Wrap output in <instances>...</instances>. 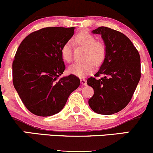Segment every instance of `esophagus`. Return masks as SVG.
<instances>
[{
    "mask_svg": "<svg viewBox=\"0 0 153 153\" xmlns=\"http://www.w3.org/2000/svg\"><path fill=\"white\" fill-rule=\"evenodd\" d=\"M80 83H81L82 85H87V81L85 80V79L81 78V79H80Z\"/></svg>",
    "mask_w": 153,
    "mask_h": 153,
    "instance_id": "obj_1",
    "label": "esophagus"
}]
</instances>
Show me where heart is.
Returning a JSON list of instances; mask_svg holds the SVG:
<instances>
[{
  "instance_id": "b5f03b06",
  "label": "heart",
  "mask_w": 153,
  "mask_h": 153,
  "mask_svg": "<svg viewBox=\"0 0 153 153\" xmlns=\"http://www.w3.org/2000/svg\"><path fill=\"white\" fill-rule=\"evenodd\" d=\"M75 42L77 45L86 48L84 59L81 62H75L68 68L71 74L78 77H84L93 73L95 65H100L104 60L106 54V47L102 42L97 41L96 36L90 32L83 31L80 32L75 37ZM73 43L67 42L61 49V55L66 62H71L73 59Z\"/></svg>"
}]
</instances>
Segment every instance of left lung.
Returning a JSON list of instances; mask_svg holds the SVG:
<instances>
[{"mask_svg": "<svg viewBox=\"0 0 153 153\" xmlns=\"http://www.w3.org/2000/svg\"><path fill=\"white\" fill-rule=\"evenodd\" d=\"M101 34L106 47L103 62L95 77L87 84L94 88V94L88 100L94 111L110 115L120 111L131 101L141 77L140 56L127 36L105 26L92 31Z\"/></svg>", "mask_w": 153, "mask_h": 153, "instance_id": "left-lung-1", "label": "left lung"}]
</instances>
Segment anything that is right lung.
<instances>
[{
    "instance_id": "right-lung-1",
    "label": "right lung",
    "mask_w": 153,
    "mask_h": 153,
    "mask_svg": "<svg viewBox=\"0 0 153 153\" xmlns=\"http://www.w3.org/2000/svg\"><path fill=\"white\" fill-rule=\"evenodd\" d=\"M75 27H46L28 35L19 45L13 68V86L29 111L50 117L62 109L80 85L74 75L59 78L65 70L61 49Z\"/></svg>"
}]
</instances>
